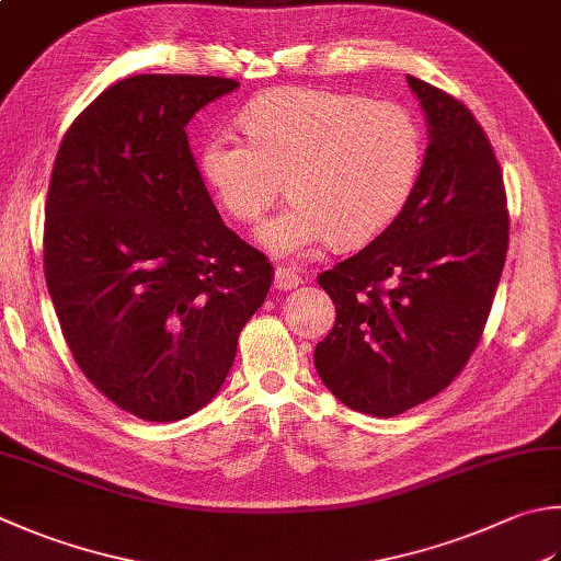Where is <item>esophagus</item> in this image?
Masks as SVG:
<instances>
[{
    "label": "esophagus",
    "instance_id": "34e87169",
    "mask_svg": "<svg viewBox=\"0 0 561 561\" xmlns=\"http://www.w3.org/2000/svg\"><path fill=\"white\" fill-rule=\"evenodd\" d=\"M300 283H302L300 273L295 268H288V266H278L276 276H273V285H276L278 290H293V288H298Z\"/></svg>",
    "mask_w": 561,
    "mask_h": 561
}]
</instances>
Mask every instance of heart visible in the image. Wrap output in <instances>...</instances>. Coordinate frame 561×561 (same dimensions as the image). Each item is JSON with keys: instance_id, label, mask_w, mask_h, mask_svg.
<instances>
[{"instance_id": "obj_1", "label": "heart", "mask_w": 561, "mask_h": 561, "mask_svg": "<svg viewBox=\"0 0 561 561\" xmlns=\"http://www.w3.org/2000/svg\"><path fill=\"white\" fill-rule=\"evenodd\" d=\"M234 129H215L199 149V171L221 207L256 221L288 175L293 199L256 231L283 259L310 256L336 241L366 244L403 215L415 193L425 141L396 102L364 94L285 88L253 100Z\"/></svg>"}]
</instances>
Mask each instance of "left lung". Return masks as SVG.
Segmentation results:
<instances>
[{"mask_svg":"<svg viewBox=\"0 0 561 561\" xmlns=\"http://www.w3.org/2000/svg\"><path fill=\"white\" fill-rule=\"evenodd\" d=\"M430 146L408 207L383 234L317 276L336 308L314 346L322 383L346 408L393 417L467 366L508 251L499 158L467 104L408 76Z\"/></svg>","mask_w":561,"mask_h":561,"instance_id":"left-lung-1","label":"left lung"}]
</instances>
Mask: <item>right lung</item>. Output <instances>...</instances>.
Returning a JSON list of instances; mask_svg holds the SVG:
<instances>
[{
    "mask_svg": "<svg viewBox=\"0 0 561 561\" xmlns=\"http://www.w3.org/2000/svg\"><path fill=\"white\" fill-rule=\"evenodd\" d=\"M239 82L134 76L82 110L53 163L44 268L90 383L149 422L217 396L273 266L209 197L185 126Z\"/></svg>",
    "mask_w": 561,
    "mask_h": 561,
    "instance_id": "right-lung-1",
    "label": "right lung"
}]
</instances>
